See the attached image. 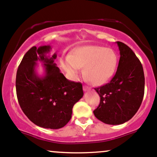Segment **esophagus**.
Instances as JSON below:
<instances>
[{
	"mask_svg": "<svg viewBox=\"0 0 157 157\" xmlns=\"http://www.w3.org/2000/svg\"><path fill=\"white\" fill-rule=\"evenodd\" d=\"M83 90H85V91H88V90H90V88H89V87H88V86H84L83 87Z\"/></svg>",
	"mask_w": 157,
	"mask_h": 157,
	"instance_id": "esophagus-1",
	"label": "esophagus"
}]
</instances>
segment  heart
I'll list each match as a JSON object with an SVG mask.
<instances>
[{
  "mask_svg": "<svg viewBox=\"0 0 157 157\" xmlns=\"http://www.w3.org/2000/svg\"><path fill=\"white\" fill-rule=\"evenodd\" d=\"M117 63V55L113 50L98 45L75 48L60 62L61 67L72 79L78 78L81 68L85 67V77L98 86L111 80L116 72Z\"/></svg>",
  "mask_w": 157,
  "mask_h": 157,
  "instance_id": "1",
  "label": "heart"
}]
</instances>
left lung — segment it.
Masks as SVG:
<instances>
[{"label":"left lung","instance_id":"left-lung-1","mask_svg":"<svg viewBox=\"0 0 157 157\" xmlns=\"http://www.w3.org/2000/svg\"><path fill=\"white\" fill-rule=\"evenodd\" d=\"M120 59L117 71L109 83L95 88L101 102L94 114L108 125L130 120L138 110L144 94V74L140 60L129 47L116 41Z\"/></svg>","mask_w":157,"mask_h":157}]
</instances>
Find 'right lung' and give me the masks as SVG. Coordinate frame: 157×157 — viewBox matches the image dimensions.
Returning <instances> with one entry per match:
<instances>
[{
  "mask_svg": "<svg viewBox=\"0 0 157 157\" xmlns=\"http://www.w3.org/2000/svg\"><path fill=\"white\" fill-rule=\"evenodd\" d=\"M51 45L32 47L24 55L16 78L17 95L21 109L34 124L44 128L58 129L70 120L72 107L83 97L82 85L67 79L51 56ZM44 74L38 75L37 62Z\"/></svg>",
  "mask_w": 157,
  "mask_h": 157,
  "instance_id": "add662e5",
  "label": "right lung"
}]
</instances>
